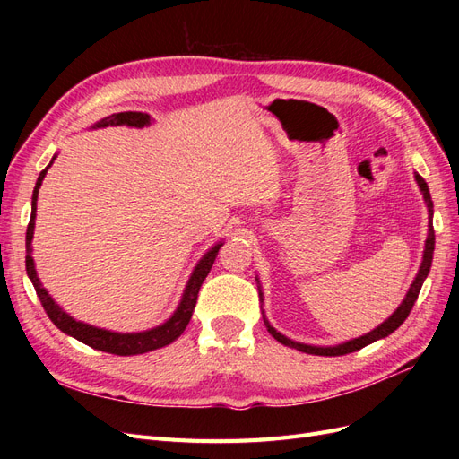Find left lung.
<instances>
[{"label":"left lung","mask_w":459,"mask_h":459,"mask_svg":"<svg viewBox=\"0 0 459 459\" xmlns=\"http://www.w3.org/2000/svg\"><path fill=\"white\" fill-rule=\"evenodd\" d=\"M413 174H415V182H418V186H420V189H421V193H423L425 204H427V212H429V231H427V239H425V248H423L421 266H420V270H418V275L413 277V281H411V285H410V289H408V293H406L404 300L400 302V307H398L391 316H388L381 325H377L375 329H371L369 333H366V335H362V337H356V339H351V341L341 342V344H333V346H314V344H304V342H299V341H293V339H289V337L281 335V333L277 331V329L268 322L266 314H264V310H262L264 325L268 327L270 335H272L275 341H280L281 344L289 346V349H297V351H300V352H307V354H316V356H342V354L356 352V351L364 349V346H368V344H371V342H375V341H379V339L388 337V335H391L393 331H396L402 324H404V319L410 316V312H411V308H413L415 300H418V295H420V290H421L423 281L427 280L429 270H430V264H433V253H435L433 201H430V193H429V186H427L425 179H423L418 172H413ZM256 283H258V295H260V300L264 302L258 277H256Z\"/></svg>","instance_id":"left-lung-1"}]
</instances>
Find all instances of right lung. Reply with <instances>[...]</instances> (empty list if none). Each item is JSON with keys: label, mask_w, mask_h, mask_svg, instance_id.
I'll use <instances>...</instances> for the list:
<instances>
[{"label": "right lung", "mask_w": 459, "mask_h": 459, "mask_svg": "<svg viewBox=\"0 0 459 459\" xmlns=\"http://www.w3.org/2000/svg\"><path fill=\"white\" fill-rule=\"evenodd\" d=\"M151 117L145 113H117L101 118L100 122H95L91 128H107V126H130V128H145L151 126ZM57 159V155H53L51 162L46 166V170H41L38 176V182L32 193V214H30V224L26 228V273H29L30 281L36 289V295L44 307L46 314L49 316L51 322L57 325V329H61L65 335H71L76 341L84 342L95 351H103L108 354H117V356H135V354H145L151 351L162 349V346L174 342L182 333L186 331L191 314L195 310L197 304V295L199 289L204 281V277L211 272L212 264L216 260V255L220 251V247L224 245V241H218L214 247L208 248V251L203 255V258L197 262V266L193 268L187 285L184 289L182 300H179L178 308L174 310V314L166 319L164 324L147 329V331H140V333H118V331H108V329H101L95 327L84 322H78L71 314H66L57 302L53 300V297L48 293V289H44L41 285L39 277L36 273V264L32 258V238H34V226H36V201H38V193L41 187V182L49 170V166L53 164V160Z\"/></svg>", "instance_id": "1"}]
</instances>
